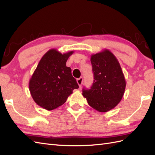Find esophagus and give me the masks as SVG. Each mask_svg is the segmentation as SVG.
Segmentation results:
<instances>
[{
	"mask_svg": "<svg viewBox=\"0 0 155 155\" xmlns=\"http://www.w3.org/2000/svg\"><path fill=\"white\" fill-rule=\"evenodd\" d=\"M77 83H78L79 86H80V87H81L82 84H83V78H80L78 79V80H77Z\"/></svg>",
	"mask_w": 155,
	"mask_h": 155,
	"instance_id": "1",
	"label": "esophagus"
}]
</instances>
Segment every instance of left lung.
Returning <instances> with one entry per match:
<instances>
[{
  "label": "left lung",
  "instance_id": "obj_1",
  "mask_svg": "<svg viewBox=\"0 0 155 155\" xmlns=\"http://www.w3.org/2000/svg\"><path fill=\"white\" fill-rule=\"evenodd\" d=\"M91 63L94 80L91 89H83L88 104L99 112H107L117 105L124 95L126 80L118 60L105 49L92 54Z\"/></svg>",
  "mask_w": 155,
  "mask_h": 155
}]
</instances>
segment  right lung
Instances as JSON below:
<instances>
[{
    "label": "right lung",
    "mask_w": 155,
    "mask_h": 155,
    "mask_svg": "<svg viewBox=\"0 0 155 155\" xmlns=\"http://www.w3.org/2000/svg\"><path fill=\"white\" fill-rule=\"evenodd\" d=\"M74 51L61 54L50 49L41 58L29 80L33 100L43 109L51 111L62 105L74 89L79 87L66 61Z\"/></svg>",
    "instance_id": "add662e5"
}]
</instances>
